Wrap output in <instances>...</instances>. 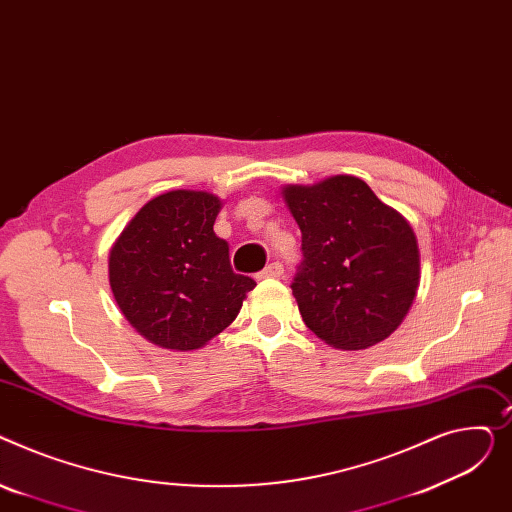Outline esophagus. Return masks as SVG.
<instances>
[{"instance_id": "esophagus-1", "label": "esophagus", "mask_w": 512, "mask_h": 512, "mask_svg": "<svg viewBox=\"0 0 512 512\" xmlns=\"http://www.w3.org/2000/svg\"><path fill=\"white\" fill-rule=\"evenodd\" d=\"M283 275V264L281 262H270L260 270V279H277Z\"/></svg>"}]
</instances>
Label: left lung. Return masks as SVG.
Here are the masks:
<instances>
[{"label": "left lung", "instance_id": "obj_1", "mask_svg": "<svg viewBox=\"0 0 512 512\" xmlns=\"http://www.w3.org/2000/svg\"><path fill=\"white\" fill-rule=\"evenodd\" d=\"M283 194L302 229L304 260L291 289L306 326L345 351L395 333L419 285L411 225L353 175Z\"/></svg>", "mask_w": 512, "mask_h": 512}]
</instances>
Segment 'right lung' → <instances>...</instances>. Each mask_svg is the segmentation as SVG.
Returning <instances> with one entry per match:
<instances>
[{
    "mask_svg": "<svg viewBox=\"0 0 512 512\" xmlns=\"http://www.w3.org/2000/svg\"><path fill=\"white\" fill-rule=\"evenodd\" d=\"M221 200L175 190L144 204L109 254L119 310L142 337L190 351L237 316L252 277L233 273L229 244L213 231Z\"/></svg>",
    "mask_w": 512,
    "mask_h": 512,
    "instance_id": "add662e5",
    "label": "right lung"
}]
</instances>
